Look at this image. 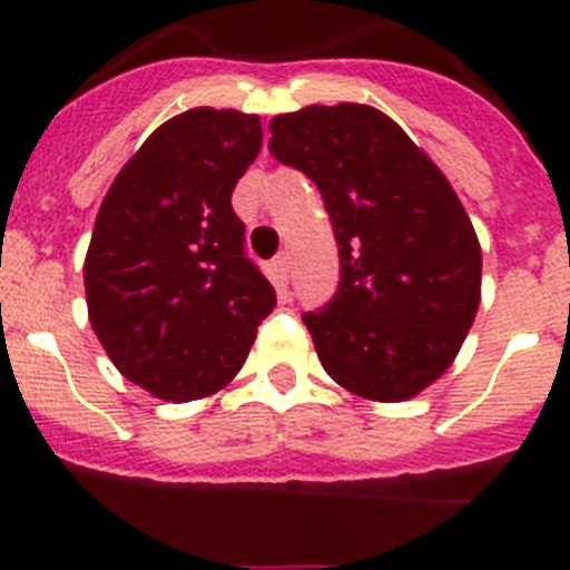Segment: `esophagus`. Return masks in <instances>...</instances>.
<instances>
[{"instance_id":"esophagus-1","label":"esophagus","mask_w":570,"mask_h":570,"mask_svg":"<svg viewBox=\"0 0 570 570\" xmlns=\"http://www.w3.org/2000/svg\"><path fill=\"white\" fill-rule=\"evenodd\" d=\"M288 254H279L274 262H271V279H274L276 291H279L282 296H288Z\"/></svg>"}]
</instances>
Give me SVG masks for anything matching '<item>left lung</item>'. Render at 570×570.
Listing matches in <instances>:
<instances>
[{"label":"left lung","mask_w":570,"mask_h":570,"mask_svg":"<svg viewBox=\"0 0 570 570\" xmlns=\"http://www.w3.org/2000/svg\"><path fill=\"white\" fill-rule=\"evenodd\" d=\"M271 154L320 188L340 288L302 314L351 394L411 400L442 376L480 308L482 250L460 196L382 110L311 105L271 119Z\"/></svg>","instance_id":"obj_1"}]
</instances>
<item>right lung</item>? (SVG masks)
<instances>
[{
    "label": "right lung",
    "mask_w": 570,
    "mask_h": 570,
    "mask_svg": "<svg viewBox=\"0 0 570 570\" xmlns=\"http://www.w3.org/2000/svg\"><path fill=\"white\" fill-rule=\"evenodd\" d=\"M259 148V116L185 110L145 139L102 199L85 256L90 325L119 374L159 400L228 385L276 305L230 205Z\"/></svg>",
    "instance_id": "right-lung-1"
}]
</instances>
